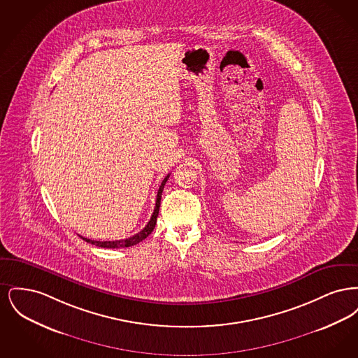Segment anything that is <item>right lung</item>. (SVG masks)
<instances>
[{"instance_id":"obj_1","label":"right lung","mask_w":358,"mask_h":358,"mask_svg":"<svg viewBox=\"0 0 358 358\" xmlns=\"http://www.w3.org/2000/svg\"><path fill=\"white\" fill-rule=\"evenodd\" d=\"M169 176H171V174H168V176L164 178V181L161 182L159 189H158V193H157V200H155V208H154L153 215H152L149 222L146 224V227H145L141 232H138L136 235L131 236V238H124V240H115V241H96V240H90V238H83V236H80V238L85 240L87 243H91V244H94V245H96V247H102V248H124V247L136 245L139 241L145 240V238H148V236L153 232L155 222H157V216H158V212H159L162 190H164V187H165V184H166Z\"/></svg>"}]
</instances>
